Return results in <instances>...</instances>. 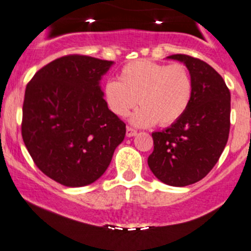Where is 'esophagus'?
Masks as SVG:
<instances>
[{"label":"esophagus","instance_id":"obj_1","mask_svg":"<svg viewBox=\"0 0 251 251\" xmlns=\"http://www.w3.org/2000/svg\"><path fill=\"white\" fill-rule=\"evenodd\" d=\"M137 135V131L135 130V128L132 127H126V136L127 137H133V136H136Z\"/></svg>","mask_w":251,"mask_h":251}]
</instances>
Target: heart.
I'll return each mask as SVG.
<instances>
[{"label": "heart", "instance_id": "obj_1", "mask_svg": "<svg viewBox=\"0 0 251 251\" xmlns=\"http://www.w3.org/2000/svg\"><path fill=\"white\" fill-rule=\"evenodd\" d=\"M193 94V81L182 64L166 65L151 60H135L126 64L118 80H107L102 97L110 111L125 118L139 99L141 105L130 121L139 127L156 124L168 126L188 109Z\"/></svg>", "mask_w": 251, "mask_h": 251}]
</instances>
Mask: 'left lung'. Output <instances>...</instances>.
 <instances>
[{"instance_id":"8db88e82","label":"left lung","mask_w":251,"mask_h":251,"mask_svg":"<svg viewBox=\"0 0 251 251\" xmlns=\"http://www.w3.org/2000/svg\"><path fill=\"white\" fill-rule=\"evenodd\" d=\"M167 59L186 65L193 81L188 109L162 131L152 132L150 170L163 183L184 187L204 178L224 151L230 128V91L205 62L184 54Z\"/></svg>"}]
</instances>
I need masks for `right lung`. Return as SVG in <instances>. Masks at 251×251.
Wrapping results in <instances>:
<instances>
[{
	"label": "right lung",
	"mask_w": 251,
	"mask_h": 251,
	"mask_svg": "<svg viewBox=\"0 0 251 251\" xmlns=\"http://www.w3.org/2000/svg\"><path fill=\"white\" fill-rule=\"evenodd\" d=\"M114 62L67 55L34 74L23 101L22 137L37 167L67 187L99 179L124 141L126 125L100 85Z\"/></svg>",
	"instance_id": "obj_1"
}]
</instances>
